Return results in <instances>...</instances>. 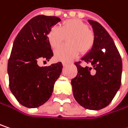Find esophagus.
<instances>
[{
    "label": "esophagus",
    "instance_id": "34e87169",
    "mask_svg": "<svg viewBox=\"0 0 128 128\" xmlns=\"http://www.w3.org/2000/svg\"><path fill=\"white\" fill-rule=\"evenodd\" d=\"M62 65H63V66H64V67H65V66H66L68 65V63H66V62H63V63H62Z\"/></svg>",
    "mask_w": 128,
    "mask_h": 128
}]
</instances>
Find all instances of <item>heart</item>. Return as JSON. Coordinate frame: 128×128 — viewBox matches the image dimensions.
I'll use <instances>...</instances> for the list:
<instances>
[{
  "instance_id": "1",
  "label": "heart",
  "mask_w": 128,
  "mask_h": 128,
  "mask_svg": "<svg viewBox=\"0 0 128 128\" xmlns=\"http://www.w3.org/2000/svg\"><path fill=\"white\" fill-rule=\"evenodd\" d=\"M66 37L69 44L63 46L55 51V58L58 61L70 62L78 56L80 50L83 53L88 52L92 48L94 40V34L88 29L87 25L77 19L64 21L60 28L52 27L47 36L52 49L58 48Z\"/></svg>"
}]
</instances>
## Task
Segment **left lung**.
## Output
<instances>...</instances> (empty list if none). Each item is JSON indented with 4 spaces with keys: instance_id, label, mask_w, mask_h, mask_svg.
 I'll return each mask as SVG.
<instances>
[{
    "instance_id": "left-lung-1",
    "label": "left lung",
    "mask_w": 128,
    "mask_h": 128,
    "mask_svg": "<svg viewBox=\"0 0 128 128\" xmlns=\"http://www.w3.org/2000/svg\"><path fill=\"white\" fill-rule=\"evenodd\" d=\"M94 40L91 50L81 60L92 67L75 63L78 74L72 79L73 96L84 108L100 110L110 104L121 86L122 62L109 34L99 22L88 20ZM93 68L95 70L90 72Z\"/></svg>"
}]
</instances>
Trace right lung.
Here are the masks:
<instances>
[{
  "instance_id": "obj_1",
  "label": "right lung",
  "mask_w": 128,
  "mask_h": 128,
  "mask_svg": "<svg viewBox=\"0 0 128 128\" xmlns=\"http://www.w3.org/2000/svg\"><path fill=\"white\" fill-rule=\"evenodd\" d=\"M60 21L54 16H36L20 30L13 43L7 68L9 88L25 107L34 108L45 103L62 73V62L48 66L38 65L40 61L48 62L53 56L47 36Z\"/></svg>"
}]
</instances>
